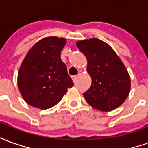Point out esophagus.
Segmentation results:
<instances>
[{"instance_id": "1", "label": "esophagus", "mask_w": 148, "mask_h": 148, "mask_svg": "<svg viewBox=\"0 0 148 148\" xmlns=\"http://www.w3.org/2000/svg\"><path fill=\"white\" fill-rule=\"evenodd\" d=\"M77 77H78V75H74V76H72L71 77H72V80L74 82H75L76 81V79L77 78Z\"/></svg>"}]
</instances>
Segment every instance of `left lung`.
<instances>
[{
  "instance_id": "left-lung-1",
  "label": "left lung",
  "mask_w": 148,
  "mask_h": 148,
  "mask_svg": "<svg viewBox=\"0 0 148 148\" xmlns=\"http://www.w3.org/2000/svg\"><path fill=\"white\" fill-rule=\"evenodd\" d=\"M87 59L91 86L83 94L94 108L110 111L121 106L131 90V77L122 60L110 45L98 38L76 42Z\"/></svg>"
}]
</instances>
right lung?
Returning <instances> with one entry per match:
<instances>
[{"instance_id": "obj_1", "label": "right lung", "mask_w": 148, "mask_h": 148, "mask_svg": "<svg viewBox=\"0 0 148 148\" xmlns=\"http://www.w3.org/2000/svg\"><path fill=\"white\" fill-rule=\"evenodd\" d=\"M66 39L55 36L39 40L21 62L17 86L23 99L30 106L46 110L62 100L74 82L61 59Z\"/></svg>"}]
</instances>
